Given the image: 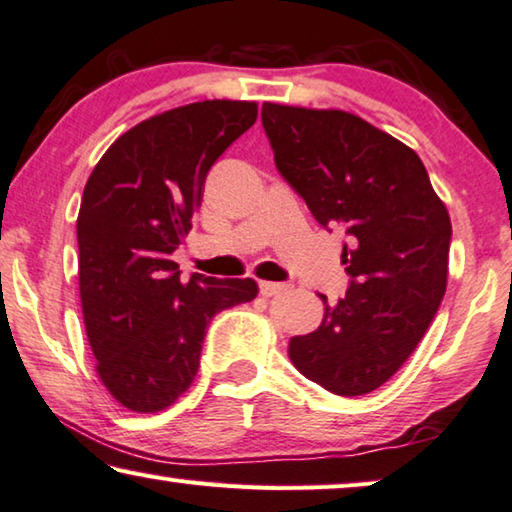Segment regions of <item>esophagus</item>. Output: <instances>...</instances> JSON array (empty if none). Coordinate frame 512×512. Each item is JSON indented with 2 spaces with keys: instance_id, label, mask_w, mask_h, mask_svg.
<instances>
[{
  "instance_id": "1",
  "label": "esophagus",
  "mask_w": 512,
  "mask_h": 512,
  "mask_svg": "<svg viewBox=\"0 0 512 512\" xmlns=\"http://www.w3.org/2000/svg\"><path fill=\"white\" fill-rule=\"evenodd\" d=\"M258 288H261L263 297H274L290 290L288 283H272V281H258Z\"/></svg>"
}]
</instances>
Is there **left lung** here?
Segmentation results:
<instances>
[{
	"label": "left lung",
	"instance_id": "obj_1",
	"mask_svg": "<svg viewBox=\"0 0 512 512\" xmlns=\"http://www.w3.org/2000/svg\"><path fill=\"white\" fill-rule=\"evenodd\" d=\"M281 177L322 226L349 236L345 299H324L313 333L290 338L306 379L342 397L395 374L429 329L447 290L451 220L413 149L347 111L263 104Z\"/></svg>",
	"mask_w": 512,
	"mask_h": 512
}]
</instances>
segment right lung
Here are the masks:
<instances>
[{"label":"right lung","instance_id":"1","mask_svg":"<svg viewBox=\"0 0 512 512\" xmlns=\"http://www.w3.org/2000/svg\"><path fill=\"white\" fill-rule=\"evenodd\" d=\"M258 117L256 102L206 99L122 133L83 188L79 292L97 374L124 408L158 413L190 388L213 317L258 295L254 279L181 281L172 251L204 181Z\"/></svg>","mask_w":512,"mask_h":512}]
</instances>
